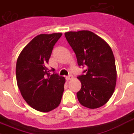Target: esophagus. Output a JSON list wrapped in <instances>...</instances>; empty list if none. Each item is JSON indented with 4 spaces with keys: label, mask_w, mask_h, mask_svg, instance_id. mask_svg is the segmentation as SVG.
<instances>
[{
    "label": "esophagus",
    "mask_w": 134,
    "mask_h": 134,
    "mask_svg": "<svg viewBox=\"0 0 134 134\" xmlns=\"http://www.w3.org/2000/svg\"><path fill=\"white\" fill-rule=\"evenodd\" d=\"M71 79H72V75H69V76H66V79L67 80V81H69V80H70Z\"/></svg>",
    "instance_id": "1"
}]
</instances>
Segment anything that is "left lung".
<instances>
[{
    "label": "left lung",
    "instance_id": "left-lung-1",
    "mask_svg": "<svg viewBox=\"0 0 134 134\" xmlns=\"http://www.w3.org/2000/svg\"><path fill=\"white\" fill-rule=\"evenodd\" d=\"M65 36L75 51L85 75L77 78L81 89L76 96L81 105L91 108L104 105L114 93L116 82L115 57L104 40L89 30L67 32Z\"/></svg>",
    "mask_w": 134,
    "mask_h": 134
}]
</instances>
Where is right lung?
<instances>
[{
  "label": "right lung",
  "instance_id": "1",
  "mask_svg": "<svg viewBox=\"0 0 134 134\" xmlns=\"http://www.w3.org/2000/svg\"><path fill=\"white\" fill-rule=\"evenodd\" d=\"M62 33L41 34L35 36L19 54L16 64V79L23 98L32 108L47 113L61 102L64 77L50 75L47 64L53 46Z\"/></svg>",
  "mask_w": 134,
  "mask_h": 134
}]
</instances>
